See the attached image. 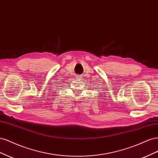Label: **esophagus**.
Instances as JSON below:
<instances>
[{"label":"esophagus","instance_id":"esophagus-1","mask_svg":"<svg viewBox=\"0 0 158 158\" xmlns=\"http://www.w3.org/2000/svg\"><path fill=\"white\" fill-rule=\"evenodd\" d=\"M77 78L78 79H82V76L81 75H78L77 76Z\"/></svg>","mask_w":158,"mask_h":158}]
</instances>
